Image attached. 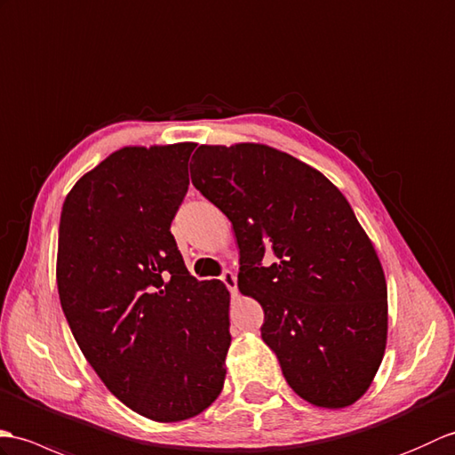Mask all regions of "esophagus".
<instances>
[{"mask_svg": "<svg viewBox=\"0 0 455 455\" xmlns=\"http://www.w3.org/2000/svg\"><path fill=\"white\" fill-rule=\"evenodd\" d=\"M220 280L224 282L226 288L231 291V294H235V291H237V278H235L234 272H231V270H226L224 275L220 276Z\"/></svg>", "mask_w": 455, "mask_h": 455, "instance_id": "obj_1", "label": "esophagus"}]
</instances>
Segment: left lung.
Segmentation results:
<instances>
[{
    "label": "left lung",
    "instance_id": "1",
    "mask_svg": "<svg viewBox=\"0 0 455 455\" xmlns=\"http://www.w3.org/2000/svg\"><path fill=\"white\" fill-rule=\"evenodd\" d=\"M190 179L234 226L237 286L262 306L260 337L288 386L317 407L356 403L386 352L387 284L348 200L265 144L200 146Z\"/></svg>",
    "mask_w": 455,
    "mask_h": 455
}]
</instances>
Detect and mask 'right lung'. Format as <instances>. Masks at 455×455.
Segmentation results:
<instances>
[{
    "mask_svg": "<svg viewBox=\"0 0 455 455\" xmlns=\"http://www.w3.org/2000/svg\"><path fill=\"white\" fill-rule=\"evenodd\" d=\"M195 146L115 151L60 216L56 282L74 339L108 391L157 422L218 399L231 345L228 288L190 276L171 234Z\"/></svg>",
    "mask_w": 455,
    "mask_h": 455,
    "instance_id": "obj_1",
    "label": "right lung"
}]
</instances>
